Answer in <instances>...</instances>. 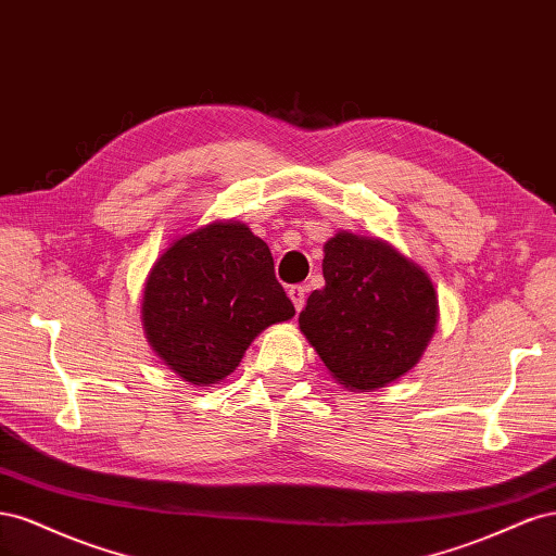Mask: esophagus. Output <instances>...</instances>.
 Masks as SVG:
<instances>
[{
  "instance_id": "obj_1",
  "label": "esophagus",
  "mask_w": 556,
  "mask_h": 556,
  "mask_svg": "<svg viewBox=\"0 0 556 556\" xmlns=\"http://www.w3.org/2000/svg\"><path fill=\"white\" fill-rule=\"evenodd\" d=\"M288 294H290L296 311L304 308V304H306V285H292V288L288 290Z\"/></svg>"
}]
</instances>
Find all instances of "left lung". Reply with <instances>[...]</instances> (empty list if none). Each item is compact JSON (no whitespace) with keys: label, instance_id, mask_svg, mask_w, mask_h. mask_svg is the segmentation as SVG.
Masks as SVG:
<instances>
[{"label":"left lung","instance_id":"1","mask_svg":"<svg viewBox=\"0 0 556 556\" xmlns=\"http://www.w3.org/2000/svg\"><path fill=\"white\" fill-rule=\"evenodd\" d=\"M323 274L299 327L331 376L350 390H378L408 374L439 317L422 268L382 241L341 231L325 243Z\"/></svg>","mask_w":556,"mask_h":556}]
</instances>
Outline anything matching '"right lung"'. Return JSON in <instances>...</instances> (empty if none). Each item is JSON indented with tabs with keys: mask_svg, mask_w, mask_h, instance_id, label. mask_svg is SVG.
<instances>
[{
	"mask_svg": "<svg viewBox=\"0 0 556 556\" xmlns=\"http://www.w3.org/2000/svg\"><path fill=\"white\" fill-rule=\"evenodd\" d=\"M143 327L192 384L225 380L255 336L294 315L268 245L241 223H213L162 252L143 290Z\"/></svg>",
	"mask_w": 556,
	"mask_h": 556,
	"instance_id": "right-lung-1",
	"label": "right lung"
}]
</instances>
